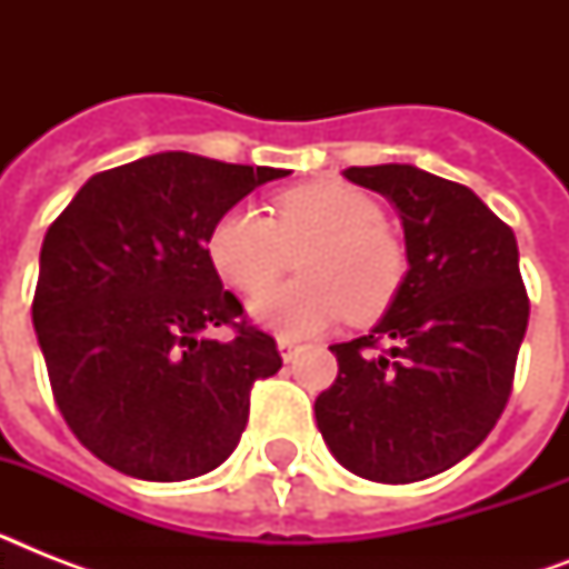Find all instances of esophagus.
I'll use <instances>...</instances> for the list:
<instances>
[{"instance_id": "34e87169", "label": "esophagus", "mask_w": 569, "mask_h": 569, "mask_svg": "<svg viewBox=\"0 0 569 569\" xmlns=\"http://www.w3.org/2000/svg\"><path fill=\"white\" fill-rule=\"evenodd\" d=\"M298 342H295V339H289V337H277V351H280V357H283L286 363H289V360H292L295 355H298Z\"/></svg>"}]
</instances>
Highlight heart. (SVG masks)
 I'll list each match as a JSON object with an SVG mask.
<instances>
[{
  "label": "heart",
  "mask_w": 569,
  "mask_h": 569,
  "mask_svg": "<svg viewBox=\"0 0 569 569\" xmlns=\"http://www.w3.org/2000/svg\"><path fill=\"white\" fill-rule=\"evenodd\" d=\"M209 259L223 283L253 295L302 253V280L250 303V316L283 337H310L333 321H375L407 274V250L383 209L346 182L298 186L274 200V218L232 206L209 232Z\"/></svg>",
  "instance_id": "obj_1"
}]
</instances>
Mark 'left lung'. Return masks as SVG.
<instances>
[{"instance_id":"obj_1","label":"left lung","mask_w":569,"mask_h":569,"mask_svg":"<svg viewBox=\"0 0 569 569\" xmlns=\"http://www.w3.org/2000/svg\"><path fill=\"white\" fill-rule=\"evenodd\" d=\"M342 173L396 206L410 268L366 337L330 346L339 375L316 398V422L355 476L410 485L478 449L508 405L529 325L520 250L460 182L413 164ZM380 341L390 351L378 356Z\"/></svg>"}]
</instances>
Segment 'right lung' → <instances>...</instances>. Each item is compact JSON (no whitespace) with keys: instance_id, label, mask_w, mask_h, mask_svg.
I'll list each match as a JSON object with an SVG mask.
<instances>
[{"instance_id":"add662e5","label":"right lung","mask_w":569,"mask_h":569,"mask_svg":"<svg viewBox=\"0 0 569 569\" xmlns=\"http://www.w3.org/2000/svg\"><path fill=\"white\" fill-rule=\"evenodd\" d=\"M289 171L156 153L93 173L47 230L31 321L56 405L84 449L123 476L186 481L221 467L253 380L283 366L241 319L209 232ZM230 323V343L209 329Z\"/></svg>"}]
</instances>
